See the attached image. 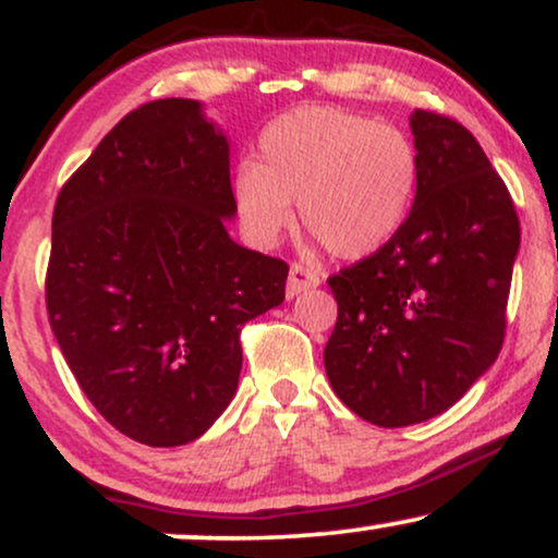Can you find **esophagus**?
Returning <instances> with one entry per match:
<instances>
[{"mask_svg":"<svg viewBox=\"0 0 558 558\" xmlns=\"http://www.w3.org/2000/svg\"><path fill=\"white\" fill-rule=\"evenodd\" d=\"M323 280L315 270L304 265H291V272H288V283H286V296L288 299H296L299 293L310 291V288H317Z\"/></svg>","mask_w":558,"mask_h":558,"instance_id":"34e87169","label":"esophagus"}]
</instances>
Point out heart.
I'll return each mask as SVG.
<instances>
[{
	"label": "heart",
	"instance_id": "heart-1",
	"mask_svg": "<svg viewBox=\"0 0 558 558\" xmlns=\"http://www.w3.org/2000/svg\"><path fill=\"white\" fill-rule=\"evenodd\" d=\"M417 149L401 128L341 107H299L262 131L257 162H241L233 198L243 228L275 243L291 226L332 257L364 259L393 241L417 191Z\"/></svg>",
	"mask_w": 558,
	"mask_h": 558
}]
</instances>
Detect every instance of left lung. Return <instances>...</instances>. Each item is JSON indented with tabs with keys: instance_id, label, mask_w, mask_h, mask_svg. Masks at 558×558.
<instances>
[{
	"instance_id": "8db88e82",
	"label": "left lung",
	"mask_w": 558,
	"mask_h": 558,
	"mask_svg": "<svg viewBox=\"0 0 558 558\" xmlns=\"http://www.w3.org/2000/svg\"><path fill=\"white\" fill-rule=\"evenodd\" d=\"M420 175L393 241L328 280L325 345L336 396L362 420L438 417L488 373L504 343L520 220L477 138L444 114L409 118Z\"/></svg>"
}]
</instances>
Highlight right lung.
<instances>
[{
  "instance_id": "obj_1",
  "label": "right lung",
  "mask_w": 558,
  "mask_h": 558,
  "mask_svg": "<svg viewBox=\"0 0 558 558\" xmlns=\"http://www.w3.org/2000/svg\"><path fill=\"white\" fill-rule=\"evenodd\" d=\"M230 144L202 101L125 114L62 185L47 312L75 380L114 430L172 448L235 396L241 328L286 299V262L228 235Z\"/></svg>"
}]
</instances>
